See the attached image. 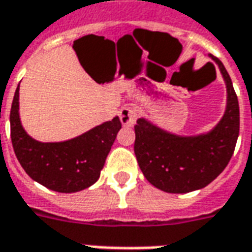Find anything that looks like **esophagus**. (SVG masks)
<instances>
[{
    "label": "esophagus",
    "instance_id": "esophagus-1",
    "mask_svg": "<svg viewBox=\"0 0 252 252\" xmlns=\"http://www.w3.org/2000/svg\"><path fill=\"white\" fill-rule=\"evenodd\" d=\"M138 118V113L137 110L131 107V106H125L121 109V113H119V119H121V122L124 126L126 127H131L135 125Z\"/></svg>",
    "mask_w": 252,
    "mask_h": 252
}]
</instances>
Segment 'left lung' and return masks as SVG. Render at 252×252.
Wrapping results in <instances>:
<instances>
[{
    "label": "left lung",
    "instance_id": "left-lung-1",
    "mask_svg": "<svg viewBox=\"0 0 252 252\" xmlns=\"http://www.w3.org/2000/svg\"><path fill=\"white\" fill-rule=\"evenodd\" d=\"M226 85V109L211 130L195 135L171 133L147 118H138L134 153L139 169L157 189L185 194L200 190L226 169L239 135V103L231 78L219 58L209 54Z\"/></svg>",
    "mask_w": 252,
    "mask_h": 252
}]
</instances>
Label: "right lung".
Segmentation results:
<instances>
[{"instance_id": "1", "label": "right lung", "mask_w": 252, "mask_h": 252, "mask_svg": "<svg viewBox=\"0 0 252 252\" xmlns=\"http://www.w3.org/2000/svg\"><path fill=\"white\" fill-rule=\"evenodd\" d=\"M121 127L114 117L67 141L39 142L21 124L20 85L14 93L10 135L17 159L33 181L57 192H77L97 182Z\"/></svg>"}]
</instances>
